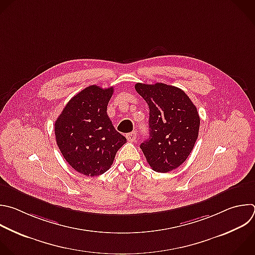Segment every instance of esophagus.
Masks as SVG:
<instances>
[{"mask_svg":"<svg viewBox=\"0 0 255 255\" xmlns=\"http://www.w3.org/2000/svg\"><path fill=\"white\" fill-rule=\"evenodd\" d=\"M126 138H127L128 141L133 142V141H135L136 138H137V133H136L135 131H134V132H131V133H128V134L126 135Z\"/></svg>","mask_w":255,"mask_h":255,"instance_id":"esophagus-1","label":"esophagus"}]
</instances>
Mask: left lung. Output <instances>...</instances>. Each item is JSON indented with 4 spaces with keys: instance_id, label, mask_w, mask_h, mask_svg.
I'll return each mask as SVG.
<instances>
[{
    "instance_id": "1",
    "label": "left lung",
    "mask_w": 255,
    "mask_h": 255,
    "mask_svg": "<svg viewBox=\"0 0 255 255\" xmlns=\"http://www.w3.org/2000/svg\"><path fill=\"white\" fill-rule=\"evenodd\" d=\"M135 89L149 106V138L140 148L154 171H171L193 150L200 126L197 109L183 90L171 85L137 83Z\"/></svg>"
}]
</instances>
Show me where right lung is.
I'll use <instances>...</instances> for the list:
<instances>
[{
  "label": "right lung",
  "mask_w": 255,
  "mask_h": 255,
  "mask_svg": "<svg viewBox=\"0 0 255 255\" xmlns=\"http://www.w3.org/2000/svg\"><path fill=\"white\" fill-rule=\"evenodd\" d=\"M114 88H85L65 106L55 122L57 145L69 165L86 176L105 173L126 138L107 115Z\"/></svg>",
  "instance_id": "add662e5"
}]
</instances>
